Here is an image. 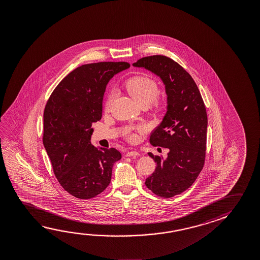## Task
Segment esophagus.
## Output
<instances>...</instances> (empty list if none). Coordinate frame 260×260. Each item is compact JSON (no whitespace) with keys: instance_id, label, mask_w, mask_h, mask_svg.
<instances>
[{"instance_id":"34e87169","label":"esophagus","mask_w":260,"mask_h":260,"mask_svg":"<svg viewBox=\"0 0 260 260\" xmlns=\"http://www.w3.org/2000/svg\"><path fill=\"white\" fill-rule=\"evenodd\" d=\"M127 157H132V156H140V153L137 151H128L126 153Z\"/></svg>"}]
</instances>
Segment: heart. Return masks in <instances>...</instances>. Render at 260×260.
<instances>
[{
    "instance_id": "obj_1",
    "label": "heart",
    "mask_w": 260,
    "mask_h": 260,
    "mask_svg": "<svg viewBox=\"0 0 260 260\" xmlns=\"http://www.w3.org/2000/svg\"><path fill=\"white\" fill-rule=\"evenodd\" d=\"M125 88L129 95L136 101L140 105H148L151 103L152 107L156 110L161 109L162 100L157 98L158 92V87L157 82L150 79L149 77L143 75L132 77L125 82ZM113 99L112 93L109 94L105 103V110L108 111L111 106ZM139 132H143V128H139ZM127 138L131 142H136L139 139V135L136 132L128 131L127 132Z\"/></svg>"
}]
</instances>
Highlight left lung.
<instances>
[{
	"label": "left lung",
	"instance_id": "8db88e82",
	"mask_svg": "<svg viewBox=\"0 0 260 260\" xmlns=\"http://www.w3.org/2000/svg\"><path fill=\"white\" fill-rule=\"evenodd\" d=\"M161 78L168 95V111L161 123L151 132L154 147L169 149L166 159L149 155L157 163L145 185L165 199L187 190L202 171L206 158L208 116L203 99L190 74L164 55L143 57L133 63Z\"/></svg>",
	"mask_w": 260,
	"mask_h": 260
}]
</instances>
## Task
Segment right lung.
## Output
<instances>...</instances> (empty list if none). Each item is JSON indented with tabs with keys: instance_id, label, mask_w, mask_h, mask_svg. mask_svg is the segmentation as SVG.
I'll list each match as a JSON object with an SVG mask.
<instances>
[{
	"instance_id": "right-lung-1",
	"label": "right lung",
	"mask_w": 260,
	"mask_h": 260,
	"mask_svg": "<svg viewBox=\"0 0 260 260\" xmlns=\"http://www.w3.org/2000/svg\"><path fill=\"white\" fill-rule=\"evenodd\" d=\"M126 61L83 64L56 86L43 113V145L60 186L72 196L89 200L111 183L112 167L121 158L114 148L90 144L92 123L103 116L107 83L128 69Z\"/></svg>"
}]
</instances>
